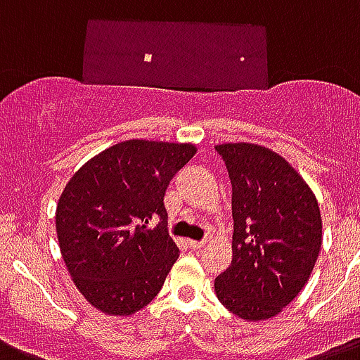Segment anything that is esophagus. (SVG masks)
Masks as SVG:
<instances>
[{"label":"esophagus","instance_id":"esophagus-1","mask_svg":"<svg viewBox=\"0 0 360 360\" xmlns=\"http://www.w3.org/2000/svg\"><path fill=\"white\" fill-rule=\"evenodd\" d=\"M186 243H188L190 249H194V250L201 249V247L205 245V241H195V240H188V241H186Z\"/></svg>","mask_w":360,"mask_h":360}]
</instances>
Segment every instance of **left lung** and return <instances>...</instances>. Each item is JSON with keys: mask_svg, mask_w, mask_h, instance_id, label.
I'll use <instances>...</instances> for the list:
<instances>
[{"mask_svg": "<svg viewBox=\"0 0 360 360\" xmlns=\"http://www.w3.org/2000/svg\"><path fill=\"white\" fill-rule=\"evenodd\" d=\"M232 183V264L214 282L240 319L278 315L309 280L322 243L315 194L283 157L249 143L216 146Z\"/></svg>", "mask_w": 360, "mask_h": 360, "instance_id": "obj_1", "label": "left lung"}]
</instances>
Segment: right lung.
I'll list each match as a JSON object with an SVG mask.
<instances>
[{
  "mask_svg": "<svg viewBox=\"0 0 360 360\" xmlns=\"http://www.w3.org/2000/svg\"><path fill=\"white\" fill-rule=\"evenodd\" d=\"M192 144L124 141L72 175L56 207V234L72 282L102 313L134 315L161 291L179 258L168 234L166 188ZM159 219L155 229L147 223Z\"/></svg>",
  "mask_w": 360,
  "mask_h": 360,
  "instance_id": "add662e5",
  "label": "right lung"
}]
</instances>
